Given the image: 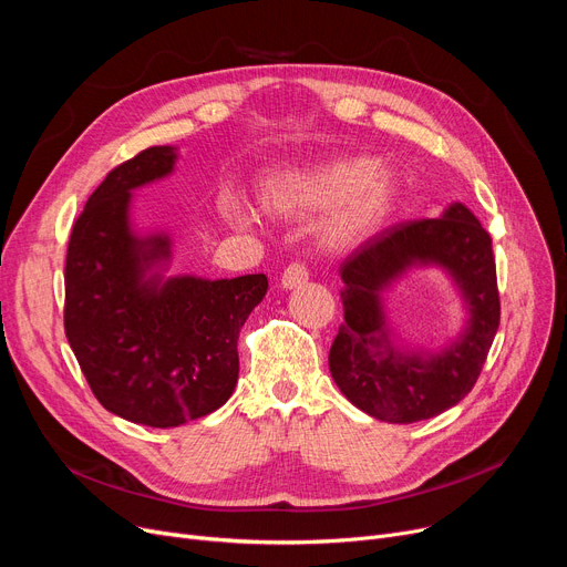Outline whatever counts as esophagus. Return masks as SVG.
I'll return each instance as SVG.
<instances>
[{
  "label": "esophagus",
  "instance_id": "1",
  "mask_svg": "<svg viewBox=\"0 0 567 567\" xmlns=\"http://www.w3.org/2000/svg\"><path fill=\"white\" fill-rule=\"evenodd\" d=\"M308 266L303 261H291L285 271H282V278H280V285L285 289H293V287H301L306 280H308Z\"/></svg>",
  "mask_w": 567,
  "mask_h": 567
}]
</instances>
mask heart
I'll return each mask as SVG.
<instances>
[{
  "mask_svg": "<svg viewBox=\"0 0 567 567\" xmlns=\"http://www.w3.org/2000/svg\"><path fill=\"white\" fill-rule=\"evenodd\" d=\"M395 197V178L370 156L280 169L261 184V206L271 216L303 218L329 212L319 231L321 241L331 248H349L374 234L389 218ZM223 212L234 225L255 220V214L234 193L225 195Z\"/></svg>",
  "mask_w": 567,
  "mask_h": 567,
  "instance_id": "obj_1",
  "label": "heart"
}]
</instances>
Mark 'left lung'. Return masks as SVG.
Listing matches in <instances>:
<instances>
[{
    "mask_svg": "<svg viewBox=\"0 0 567 567\" xmlns=\"http://www.w3.org/2000/svg\"><path fill=\"white\" fill-rule=\"evenodd\" d=\"M413 262L443 265L472 315L463 338L430 360L395 352L380 310V291ZM340 276L344 323L331 344L329 368L353 406L377 421L419 423L471 393L498 329L501 301L492 236L464 204L449 206L441 218L381 229L342 261Z\"/></svg>",
    "mask_w": 567,
    "mask_h": 567,
    "instance_id": "1",
    "label": "left lung"
}]
</instances>
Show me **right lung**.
<instances>
[{"mask_svg": "<svg viewBox=\"0 0 567 567\" xmlns=\"http://www.w3.org/2000/svg\"><path fill=\"white\" fill-rule=\"evenodd\" d=\"M174 161L172 146H148L116 165L73 223L64 268V329L89 389L114 415L161 430L229 400L238 331L268 289L264 274L146 278L169 257V238L131 231V190L167 176Z\"/></svg>", "mask_w": 567, "mask_h": 567, "instance_id": "right-lung-1", "label": "right lung"}]
</instances>
